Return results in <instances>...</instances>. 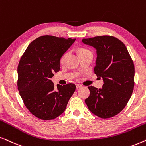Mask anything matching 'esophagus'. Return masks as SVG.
<instances>
[{"mask_svg":"<svg viewBox=\"0 0 146 146\" xmlns=\"http://www.w3.org/2000/svg\"><path fill=\"white\" fill-rule=\"evenodd\" d=\"M82 87V85L80 84H76V89H79L80 87Z\"/></svg>","mask_w":146,"mask_h":146,"instance_id":"1","label":"esophagus"}]
</instances>
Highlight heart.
<instances>
[{"label": "heart", "instance_id": "b5f03b06", "mask_svg": "<svg viewBox=\"0 0 146 146\" xmlns=\"http://www.w3.org/2000/svg\"><path fill=\"white\" fill-rule=\"evenodd\" d=\"M86 51H88V50L87 49H85V48H79L78 50V53H79V55H80V54L83 53H85V52ZM68 55V53H64L63 55H62V57H61V59H60V62H61V63H63L65 61V59L66 58H67Z\"/></svg>", "mask_w": 146, "mask_h": 146}]
</instances>
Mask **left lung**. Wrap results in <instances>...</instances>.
I'll return each mask as SVG.
<instances>
[{"mask_svg": "<svg viewBox=\"0 0 146 146\" xmlns=\"http://www.w3.org/2000/svg\"><path fill=\"white\" fill-rule=\"evenodd\" d=\"M83 43L96 49L95 73L104 81L102 88L93 86L85 100L92 113L101 118L117 115L127 105L134 87V64L125 44L111 36L83 38Z\"/></svg>", "mask_w": 146, "mask_h": 146, "instance_id": "left-lung-1", "label": "left lung"}]
</instances>
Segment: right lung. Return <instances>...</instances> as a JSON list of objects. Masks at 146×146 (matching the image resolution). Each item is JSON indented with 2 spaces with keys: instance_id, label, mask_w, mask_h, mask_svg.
<instances>
[{
  "instance_id": "1",
  "label": "right lung",
  "mask_w": 146,
  "mask_h": 146,
  "mask_svg": "<svg viewBox=\"0 0 146 146\" xmlns=\"http://www.w3.org/2000/svg\"><path fill=\"white\" fill-rule=\"evenodd\" d=\"M75 39L53 36H40L29 44L19 61L18 89L33 115L42 120L59 117L65 111L75 85L57 84L50 80L60 70V59Z\"/></svg>"
}]
</instances>
